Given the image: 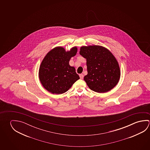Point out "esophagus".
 I'll use <instances>...</instances> for the list:
<instances>
[{"mask_svg": "<svg viewBox=\"0 0 150 150\" xmlns=\"http://www.w3.org/2000/svg\"><path fill=\"white\" fill-rule=\"evenodd\" d=\"M79 77H80V79H83V74H79Z\"/></svg>", "mask_w": 150, "mask_h": 150, "instance_id": "34e87169", "label": "esophagus"}]
</instances>
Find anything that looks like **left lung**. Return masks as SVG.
<instances>
[{
    "label": "left lung",
    "instance_id": "1",
    "mask_svg": "<svg viewBox=\"0 0 150 150\" xmlns=\"http://www.w3.org/2000/svg\"><path fill=\"white\" fill-rule=\"evenodd\" d=\"M79 53L86 59L88 74L84 80L91 90L105 93L117 84L120 77V68L108 50L98 45L82 47Z\"/></svg>",
    "mask_w": 150,
    "mask_h": 150
}]
</instances>
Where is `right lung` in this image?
<instances>
[{
    "label": "right lung",
    "mask_w": 150,
    "mask_h": 150,
    "mask_svg": "<svg viewBox=\"0 0 150 150\" xmlns=\"http://www.w3.org/2000/svg\"><path fill=\"white\" fill-rule=\"evenodd\" d=\"M77 50L74 47L66 52L63 47H57L45 57L40 65L39 76L47 91L55 94L64 93L79 79L75 68L69 65L70 59L76 55Z\"/></svg>",
    "instance_id": "obj_1"
}]
</instances>
